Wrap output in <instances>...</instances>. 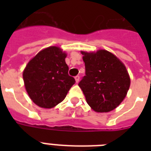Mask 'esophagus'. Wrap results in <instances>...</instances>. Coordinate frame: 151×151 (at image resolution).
<instances>
[{
	"mask_svg": "<svg viewBox=\"0 0 151 151\" xmlns=\"http://www.w3.org/2000/svg\"><path fill=\"white\" fill-rule=\"evenodd\" d=\"M75 81H76V82L77 83H78L79 82V81H80V76L79 75H77V76H75Z\"/></svg>",
	"mask_w": 151,
	"mask_h": 151,
	"instance_id": "1",
	"label": "esophagus"
}]
</instances>
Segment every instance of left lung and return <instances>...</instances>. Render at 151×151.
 Masks as SVG:
<instances>
[{
  "mask_svg": "<svg viewBox=\"0 0 151 151\" xmlns=\"http://www.w3.org/2000/svg\"><path fill=\"white\" fill-rule=\"evenodd\" d=\"M85 76L78 85L88 104L96 112H109L122 103L130 86L125 66L108 51L81 52Z\"/></svg>",
  "mask_w": 151,
  "mask_h": 151,
  "instance_id": "1",
  "label": "left lung"
}]
</instances>
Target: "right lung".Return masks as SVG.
<instances>
[{"instance_id": "add662e5", "label": "right lung", "mask_w": 151, "mask_h": 151, "mask_svg": "<svg viewBox=\"0 0 151 151\" xmlns=\"http://www.w3.org/2000/svg\"><path fill=\"white\" fill-rule=\"evenodd\" d=\"M66 53L58 47L41 51L28 63L22 76L27 92L35 104L52 108L61 103L75 79L68 74Z\"/></svg>"}]
</instances>
